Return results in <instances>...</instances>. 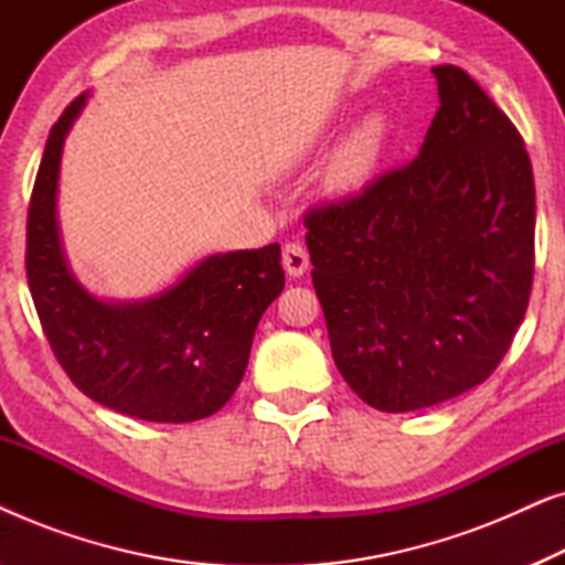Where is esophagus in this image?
<instances>
[{"instance_id":"1","label":"esophagus","mask_w":565,"mask_h":565,"mask_svg":"<svg viewBox=\"0 0 565 565\" xmlns=\"http://www.w3.org/2000/svg\"><path fill=\"white\" fill-rule=\"evenodd\" d=\"M308 265H311V259H308V252L303 249V246L290 242L282 246V267L285 273L292 275V277H300L308 269Z\"/></svg>"}]
</instances>
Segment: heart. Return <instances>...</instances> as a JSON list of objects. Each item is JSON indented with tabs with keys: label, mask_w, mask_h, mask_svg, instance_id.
<instances>
[{
	"label": "heart",
	"mask_w": 565,
	"mask_h": 565,
	"mask_svg": "<svg viewBox=\"0 0 565 565\" xmlns=\"http://www.w3.org/2000/svg\"><path fill=\"white\" fill-rule=\"evenodd\" d=\"M385 143V122L381 115H367L358 128L347 136L331 159L327 182L331 190L350 192L362 188L375 172Z\"/></svg>",
	"instance_id": "obj_1"
}]
</instances>
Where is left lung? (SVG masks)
Instances as JSON below:
<instances>
[{
    "label": "left lung",
    "instance_id": "left-lung-1",
    "mask_svg": "<svg viewBox=\"0 0 565 565\" xmlns=\"http://www.w3.org/2000/svg\"><path fill=\"white\" fill-rule=\"evenodd\" d=\"M431 74L439 107L419 157L303 215L339 373L388 414L483 383L520 329L535 269L520 130L462 68Z\"/></svg>",
    "mask_w": 565,
    "mask_h": 565
}]
</instances>
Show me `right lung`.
<instances>
[{
    "label": "right lung",
    "instance_id": "1",
    "mask_svg": "<svg viewBox=\"0 0 565 565\" xmlns=\"http://www.w3.org/2000/svg\"><path fill=\"white\" fill-rule=\"evenodd\" d=\"M79 95L53 122L28 207L25 269L43 334L84 396L143 422H198L226 406L249 362L254 329L285 288L280 246L213 254L172 288L105 303L76 282L56 221L64 138Z\"/></svg>",
    "mask_w": 565,
    "mask_h": 565
}]
</instances>
